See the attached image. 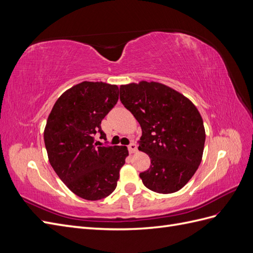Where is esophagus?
Wrapping results in <instances>:
<instances>
[{"instance_id":"34e87169","label":"esophagus","mask_w":253,"mask_h":253,"mask_svg":"<svg viewBox=\"0 0 253 253\" xmlns=\"http://www.w3.org/2000/svg\"><path fill=\"white\" fill-rule=\"evenodd\" d=\"M127 149H128V152L131 153V154H133V153H136L137 152V144L135 143V142H131L128 144V147H127Z\"/></svg>"}]
</instances>
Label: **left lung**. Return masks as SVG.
I'll list each match as a JSON object with an SVG mask.
<instances>
[{
  "label": "left lung",
  "instance_id": "1",
  "mask_svg": "<svg viewBox=\"0 0 253 253\" xmlns=\"http://www.w3.org/2000/svg\"><path fill=\"white\" fill-rule=\"evenodd\" d=\"M120 101L139 122V150L151 166L139 174L157 193L180 190L196 172L203 157L205 127L188 98L162 83L141 81L120 86Z\"/></svg>",
  "mask_w": 253,
  "mask_h": 253
}]
</instances>
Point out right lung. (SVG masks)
Instances as JSON below:
<instances>
[{
    "label": "right lung",
    "instance_id": "1",
    "mask_svg": "<svg viewBox=\"0 0 253 253\" xmlns=\"http://www.w3.org/2000/svg\"><path fill=\"white\" fill-rule=\"evenodd\" d=\"M118 86L81 82L60 96L49 114L44 142L49 163L73 193L87 201L109 196L117 187L126 147L95 140L105 133L102 119L118 101Z\"/></svg>",
    "mask_w": 253,
    "mask_h": 253
}]
</instances>
